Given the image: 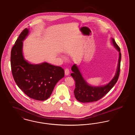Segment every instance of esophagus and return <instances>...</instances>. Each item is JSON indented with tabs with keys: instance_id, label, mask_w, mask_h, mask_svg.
Masks as SVG:
<instances>
[{
	"instance_id": "1",
	"label": "esophagus",
	"mask_w": 135,
	"mask_h": 135,
	"mask_svg": "<svg viewBox=\"0 0 135 135\" xmlns=\"http://www.w3.org/2000/svg\"><path fill=\"white\" fill-rule=\"evenodd\" d=\"M64 72H65V75L66 76H68V75H69L70 74V71H69V70L68 68H66L65 69Z\"/></svg>"
}]
</instances>
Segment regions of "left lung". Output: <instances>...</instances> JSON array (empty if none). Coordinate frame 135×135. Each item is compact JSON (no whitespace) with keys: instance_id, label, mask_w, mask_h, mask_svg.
<instances>
[{"instance_id":"1","label":"left lung","mask_w":135,"mask_h":135,"mask_svg":"<svg viewBox=\"0 0 135 135\" xmlns=\"http://www.w3.org/2000/svg\"><path fill=\"white\" fill-rule=\"evenodd\" d=\"M112 43L114 47L118 51L119 53V57L115 76L106 85L99 87L90 86L87 83L84 78H83L78 66L75 64L71 66V69L73 71V73L71 74V75L74 78L76 82L75 88L74 92L76 99L79 102L82 103H89L98 101L104 97L117 82L120 74L121 54L120 52V48L116 43L114 38H112Z\"/></svg>"}]
</instances>
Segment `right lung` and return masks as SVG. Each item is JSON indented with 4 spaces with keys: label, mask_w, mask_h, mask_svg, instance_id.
Instances as JSON below:
<instances>
[{
    "label": "right lung",
    "mask_w": 135,
    "mask_h": 135,
    "mask_svg": "<svg viewBox=\"0 0 135 135\" xmlns=\"http://www.w3.org/2000/svg\"><path fill=\"white\" fill-rule=\"evenodd\" d=\"M28 32L27 28L22 31L11 50L12 75L17 85L29 98L45 100L50 97L56 83L64 77V70L47 62L30 64L24 59L22 41Z\"/></svg>",
    "instance_id": "right-lung-1"
}]
</instances>
